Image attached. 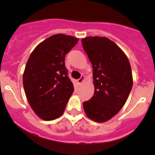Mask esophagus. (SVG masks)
Segmentation results:
<instances>
[{"instance_id":"1","label":"esophagus","mask_w":155,"mask_h":155,"mask_svg":"<svg viewBox=\"0 0 155 155\" xmlns=\"http://www.w3.org/2000/svg\"><path fill=\"white\" fill-rule=\"evenodd\" d=\"M84 80H85V76H82L80 78H79V79H78L77 82H78V83H79V84H82V82H84Z\"/></svg>"}]
</instances>
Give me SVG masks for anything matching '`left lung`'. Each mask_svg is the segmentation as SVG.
Masks as SVG:
<instances>
[{
    "label": "left lung",
    "mask_w": 155,
    "mask_h": 155,
    "mask_svg": "<svg viewBox=\"0 0 155 155\" xmlns=\"http://www.w3.org/2000/svg\"><path fill=\"white\" fill-rule=\"evenodd\" d=\"M82 46L93 67L94 94L83 103L87 118L103 123L125 104L133 86L129 60L121 48L107 37H87Z\"/></svg>",
    "instance_id": "1"
}]
</instances>
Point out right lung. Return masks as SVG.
I'll use <instances>...</instances> for the list:
<instances>
[{
    "mask_svg": "<svg viewBox=\"0 0 155 155\" xmlns=\"http://www.w3.org/2000/svg\"><path fill=\"white\" fill-rule=\"evenodd\" d=\"M78 41L73 36L54 34L37 45L28 60L23 73L26 97L44 121L61 116L74 91L64 61Z\"/></svg>",
    "mask_w": 155,
    "mask_h": 155,
    "instance_id": "right-lung-1",
    "label": "right lung"
}]
</instances>
